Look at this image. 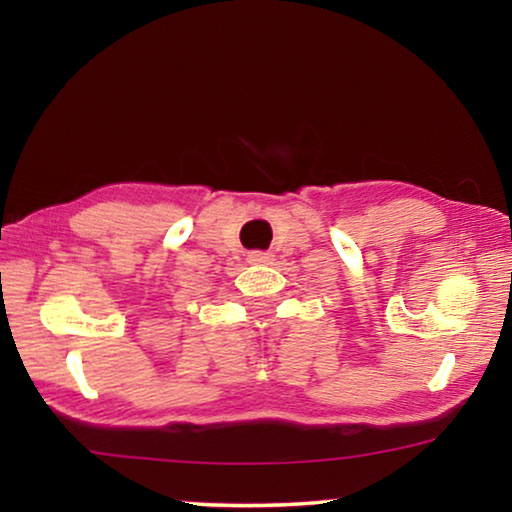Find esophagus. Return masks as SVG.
<instances>
[{
	"label": "esophagus",
	"instance_id": "34e87169",
	"mask_svg": "<svg viewBox=\"0 0 512 512\" xmlns=\"http://www.w3.org/2000/svg\"><path fill=\"white\" fill-rule=\"evenodd\" d=\"M273 259V255L262 253V250H253V253L246 255V262L248 264H268Z\"/></svg>",
	"mask_w": 512,
	"mask_h": 512
}]
</instances>
